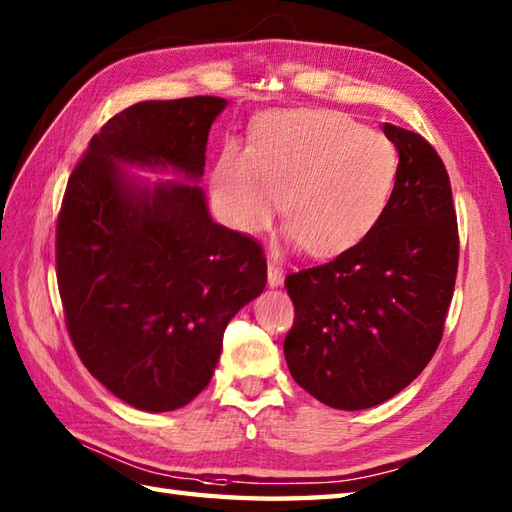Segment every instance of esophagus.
<instances>
[{
    "mask_svg": "<svg viewBox=\"0 0 512 512\" xmlns=\"http://www.w3.org/2000/svg\"><path fill=\"white\" fill-rule=\"evenodd\" d=\"M284 284V273H281V268L275 262H268V286H281Z\"/></svg>",
    "mask_w": 512,
    "mask_h": 512,
    "instance_id": "34e87169",
    "label": "esophagus"
}]
</instances>
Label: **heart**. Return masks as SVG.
Segmentation results:
<instances>
[{"label":"heart","mask_w":512,"mask_h":512,"mask_svg":"<svg viewBox=\"0 0 512 512\" xmlns=\"http://www.w3.org/2000/svg\"><path fill=\"white\" fill-rule=\"evenodd\" d=\"M400 154L391 140L336 110L264 116L253 149L226 145L211 176L224 220L262 231L284 200L288 239L330 257L374 231L394 198Z\"/></svg>","instance_id":"obj_1"}]
</instances>
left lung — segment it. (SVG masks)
<instances>
[{"mask_svg":"<svg viewBox=\"0 0 512 512\" xmlns=\"http://www.w3.org/2000/svg\"><path fill=\"white\" fill-rule=\"evenodd\" d=\"M398 147L394 198L363 242L286 277L295 323L284 341L292 378L323 405H380L436 354L458 275L451 180L420 134L385 123Z\"/></svg>","mask_w":512,"mask_h":512,"instance_id":"1","label":"left lung"}]
</instances>
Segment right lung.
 <instances>
[{"instance_id":"right-lung-1","label":"right lung","mask_w":512,"mask_h":512,"mask_svg":"<svg viewBox=\"0 0 512 512\" xmlns=\"http://www.w3.org/2000/svg\"><path fill=\"white\" fill-rule=\"evenodd\" d=\"M220 96L143 101L92 136L57 220L65 328L88 372L143 411L209 385L228 321L266 288L253 237L215 224L198 184L129 178L123 165L200 180Z\"/></svg>"}]
</instances>
